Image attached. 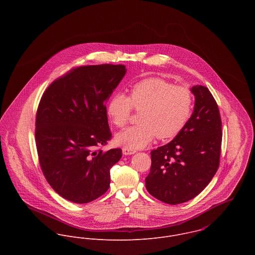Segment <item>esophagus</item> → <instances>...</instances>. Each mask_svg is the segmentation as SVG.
I'll list each match as a JSON object with an SVG mask.
<instances>
[{
    "instance_id": "34e87169",
    "label": "esophagus",
    "mask_w": 255,
    "mask_h": 255,
    "mask_svg": "<svg viewBox=\"0 0 255 255\" xmlns=\"http://www.w3.org/2000/svg\"><path fill=\"white\" fill-rule=\"evenodd\" d=\"M135 152H136L135 150H132V149H129V148H127V147L123 148V154L124 155H131V154H134Z\"/></svg>"
}]
</instances>
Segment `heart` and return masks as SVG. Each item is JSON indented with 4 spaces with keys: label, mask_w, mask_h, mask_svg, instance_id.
Masks as SVG:
<instances>
[{
    "label": "heart",
    "mask_w": 255,
    "mask_h": 255,
    "mask_svg": "<svg viewBox=\"0 0 255 255\" xmlns=\"http://www.w3.org/2000/svg\"><path fill=\"white\" fill-rule=\"evenodd\" d=\"M133 108L142 111L140 125L120 132L116 140L127 148L140 149L149 144L155 135L165 140L181 132L191 114L192 95L185 86L152 77L136 83L129 97L122 93L114 95L107 112L113 124L122 128L128 123Z\"/></svg>",
    "instance_id": "1"
}]
</instances>
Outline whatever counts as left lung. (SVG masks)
Instances as JSON below:
<instances>
[{
	"instance_id": "1",
	"label": "left lung",
	"mask_w": 255,
	"mask_h": 255,
	"mask_svg": "<svg viewBox=\"0 0 255 255\" xmlns=\"http://www.w3.org/2000/svg\"><path fill=\"white\" fill-rule=\"evenodd\" d=\"M194 110L181 132L168 144L151 151L146 189L172 205L197 196L211 182L220 164L222 121L218 105L202 85L191 89Z\"/></svg>"
}]
</instances>
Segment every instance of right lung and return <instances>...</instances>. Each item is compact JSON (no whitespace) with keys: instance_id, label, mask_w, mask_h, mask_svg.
Returning <instances> with one entry per match:
<instances>
[{"instance_id":"1","label":"right lung","mask_w":255,"mask_h":255,"mask_svg":"<svg viewBox=\"0 0 255 255\" xmlns=\"http://www.w3.org/2000/svg\"><path fill=\"white\" fill-rule=\"evenodd\" d=\"M124 65L77 67L43 93L35 122L37 154L52 188L74 203H88L109 188L110 170L122 149L111 140L106 102L126 74Z\"/></svg>"}]
</instances>
